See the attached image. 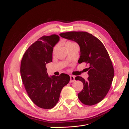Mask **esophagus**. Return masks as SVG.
I'll use <instances>...</instances> for the list:
<instances>
[{"label":"esophagus","instance_id":"1","mask_svg":"<svg viewBox=\"0 0 129 129\" xmlns=\"http://www.w3.org/2000/svg\"><path fill=\"white\" fill-rule=\"evenodd\" d=\"M70 83H73V82L75 80V77L73 75H70Z\"/></svg>","mask_w":129,"mask_h":129}]
</instances>
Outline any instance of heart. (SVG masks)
<instances>
[{
	"mask_svg": "<svg viewBox=\"0 0 129 129\" xmlns=\"http://www.w3.org/2000/svg\"><path fill=\"white\" fill-rule=\"evenodd\" d=\"M75 44V43L72 42H68L66 43V44H65V46H66V47H67V46L70 45H72V44ZM56 46L54 48V50L56 49Z\"/></svg>",
	"mask_w": 129,
	"mask_h": 129,
	"instance_id": "obj_1",
	"label": "heart"
}]
</instances>
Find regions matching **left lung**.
Wrapping results in <instances>:
<instances>
[{
	"label": "left lung",
	"mask_w": 129,
	"mask_h": 129,
	"mask_svg": "<svg viewBox=\"0 0 129 129\" xmlns=\"http://www.w3.org/2000/svg\"><path fill=\"white\" fill-rule=\"evenodd\" d=\"M60 35L78 44L80 50L78 62H85L89 65L87 80L81 76L75 78L84 85L83 89L78 94L79 99L90 106L100 102L110 90L114 75L111 60L105 46L99 39L87 32L70 31Z\"/></svg>",
	"instance_id": "8db88e82"
}]
</instances>
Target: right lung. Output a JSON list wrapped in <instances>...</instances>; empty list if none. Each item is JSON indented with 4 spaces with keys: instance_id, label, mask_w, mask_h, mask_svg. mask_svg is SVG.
Wrapping results in <instances>:
<instances>
[{
    "instance_id": "1",
    "label": "right lung",
    "mask_w": 129,
    "mask_h": 129,
    "mask_svg": "<svg viewBox=\"0 0 129 129\" xmlns=\"http://www.w3.org/2000/svg\"><path fill=\"white\" fill-rule=\"evenodd\" d=\"M59 40L56 34L41 37L27 49L21 61L20 74L26 91L33 102L43 109L56 105L62 89L70 79L66 74L49 76L46 72V64L52 61L53 48Z\"/></svg>"
}]
</instances>
